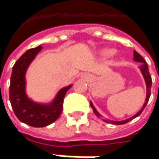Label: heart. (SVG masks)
<instances>
[{"instance_id": "heart-1", "label": "heart", "mask_w": 159, "mask_h": 159, "mask_svg": "<svg viewBox=\"0 0 159 159\" xmlns=\"http://www.w3.org/2000/svg\"><path fill=\"white\" fill-rule=\"evenodd\" d=\"M115 52H116L115 49H112V48H103V49H100L98 52V55L100 58L107 59V58L112 57V55H114Z\"/></svg>"}]
</instances>
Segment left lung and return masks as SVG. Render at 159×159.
<instances>
[{
	"label": "left lung",
	"mask_w": 159,
	"mask_h": 159,
	"mask_svg": "<svg viewBox=\"0 0 159 159\" xmlns=\"http://www.w3.org/2000/svg\"><path fill=\"white\" fill-rule=\"evenodd\" d=\"M134 61H136V62L141 63L139 69L140 70H141V73H142V75H143V79H144L145 81V84H146V98H145L144 104H143V106L142 107V108L140 109L139 112H136L134 116L129 118V119H127V120H120V121H116V120H110L103 119V120H105V121L107 122V123H112V124H114V125H122V124H125V123H127V122H129V121L132 120L134 119V118H136L137 116H139L140 114L142 113V112L143 111V109H144L145 107H146V105H147V103H148V101H149V98H150V96H151V88L152 81H151V75H150V73H149L148 65H147V63L145 62L144 59L142 57V56H141V55H140L139 53L136 52V51H134ZM90 107H91V108L93 109V112H94V113L96 114L98 117L103 118V116H102L101 114L97 111V109L94 107L93 104H92V102H90Z\"/></svg>",
	"instance_id": "1"
}]
</instances>
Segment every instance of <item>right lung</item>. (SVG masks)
Wrapping results in <instances>:
<instances>
[{
	"mask_svg": "<svg viewBox=\"0 0 159 159\" xmlns=\"http://www.w3.org/2000/svg\"><path fill=\"white\" fill-rule=\"evenodd\" d=\"M41 49V46L29 49L16 61L12 69L9 86V100L16 116L20 121L35 128L46 127L57 120L62 111L65 95L72 86L69 84L61 89L49 103H38L27 96L26 71Z\"/></svg>",
	"mask_w": 159,
	"mask_h": 159,
	"instance_id": "add662e5",
	"label": "right lung"
}]
</instances>
